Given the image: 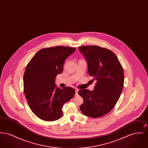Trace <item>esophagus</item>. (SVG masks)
Segmentation results:
<instances>
[{"label":"esophagus","instance_id":"obj_1","mask_svg":"<svg viewBox=\"0 0 148 148\" xmlns=\"http://www.w3.org/2000/svg\"><path fill=\"white\" fill-rule=\"evenodd\" d=\"M78 91H79V90L78 89H75V95L76 96H77L78 95Z\"/></svg>","mask_w":148,"mask_h":148}]
</instances>
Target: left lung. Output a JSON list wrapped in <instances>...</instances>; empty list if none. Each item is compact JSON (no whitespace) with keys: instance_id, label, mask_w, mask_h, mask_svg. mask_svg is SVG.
I'll return each mask as SVG.
<instances>
[{"instance_id":"1","label":"left lung","mask_w":148,"mask_h":148,"mask_svg":"<svg viewBox=\"0 0 148 148\" xmlns=\"http://www.w3.org/2000/svg\"><path fill=\"white\" fill-rule=\"evenodd\" d=\"M79 49L87 61L92 80L97 81L92 91L78 92L84 100L80 110L88 117H101L112 110L119 99L124 81L123 66L110 50L97 45L82 46Z\"/></svg>"}]
</instances>
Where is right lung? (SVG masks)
I'll return each mask as SVG.
<instances>
[{"label":"right lung","mask_w":148,"mask_h":148,"mask_svg":"<svg viewBox=\"0 0 148 148\" xmlns=\"http://www.w3.org/2000/svg\"><path fill=\"white\" fill-rule=\"evenodd\" d=\"M75 48L56 46L39 50L27 64L24 72V92L29 106L36 116L51 121L60 119L64 104L74 96L69 86L62 89L55 84L63 71L65 60Z\"/></svg>","instance_id":"right-lung-1"}]
</instances>
